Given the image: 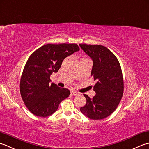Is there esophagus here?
<instances>
[{
  "instance_id": "34e87169",
  "label": "esophagus",
  "mask_w": 149,
  "mask_h": 149,
  "mask_svg": "<svg viewBox=\"0 0 149 149\" xmlns=\"http://www.w3.org/2000/svg\"><path fill=\"white\" fill-rule=\"evenodd\" d=\"M71 95L76 96V95H78V93L77 92V91H71Z\"/></svg>"
}]
</instances>
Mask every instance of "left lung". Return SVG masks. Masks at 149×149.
I'll use <instances>...</instances> for the list:
<instances>
[{"label": "left lung", "mask_w": 149, "mask_h": 149, "mask_svg": "<svg viewBox=\"0 0 149 149\" xmlns=\"http://www.w3.org/2000/svg\"><path fill=\"white\" fill-rule=\"evenodd\" d=\"M93 61L91 76L96 83L93 98L84 95L87 102L80 111L92 120H102L111 115L120 104L123 93V80L119 61L116 56L102 45L80 44Z\"/></svg>", "instance_id": "1"}]
</instances>
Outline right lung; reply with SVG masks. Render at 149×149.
Instances as JSON below:
<instances>
[{"label":"right lung","mask_w":149,"mask_h":149,"mask_svg":"<svg viewBox=\"0 0 149 149\" xmlns=\"http://www.w3.org/2000/svg\"><path fill=\"white\" fill-rule=\"evenodd\" d=\"M79 50L76 44H47L29 56L21 77L20 91L32 114L40 117L50 116L70 95L69 89L50 84V76L59 70L63 59Z\"/></svg>","instance_id":"right-lung-1"}]
</instances>
